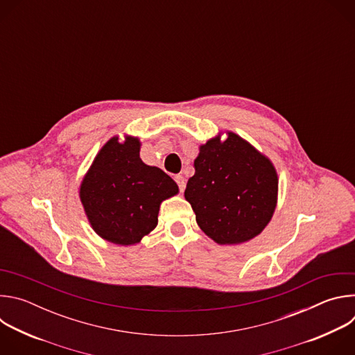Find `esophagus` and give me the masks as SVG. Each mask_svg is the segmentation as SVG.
Segmentation results:
<instances>
[{
	"mask_svg": "<svg viewBox=\"0 0 355 355\" xmlns=\"http://www.w3.org/2000/svg\"><path fill=\"white\" fill-rule=\"evenodd\" d=\"M175 182L178 184V188L182 192L185 189V178L182 175H175Z\"/></svg>",
	"mask_w": 355,
	"mask_h": 355,
	"instance_id": "obj_1",
	"label": "esophagus"
}]
</instances>
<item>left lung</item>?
Returning <instances> with one entry per match:
<instances>
[{
	"mask_svg": "<svg viewBox=\"0 0 355 355\" xmlns=\"http://www.w3.org/2000/svg\"><path fill=\"white\" fill-rule=\"evenodd\" d=\"M185 199L196 223L219 244H237L263 232L277 204L278 178L271 162L229 133L200 146Z\"/></svg>",
	"mask_w": 355,
	"mask_h": 355,
	"instance_id": "left-lung-1",
	"label": "left lung"
}]
</instances>
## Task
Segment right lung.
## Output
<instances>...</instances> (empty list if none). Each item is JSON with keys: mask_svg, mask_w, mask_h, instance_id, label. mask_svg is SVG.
Wrapping results in <instances>:
<instances>
[{"mask_svg": "<svg viewBox=\"0 0 355 355\" xmlns=\"http://www.w3.org/2000/svg\"><path fill=\"white\" fill-rule=\"evenodd\" d=\"M140 143L112 137L95 157L80 198L92 229L108 241L129 245L157 225L160 204L175 195V181L139 156Z\"/></svg>", "mask_w": 355, "mask_h": 355, "instance_id": "right-lung-1", "label": "right lung"}]
</instances>
